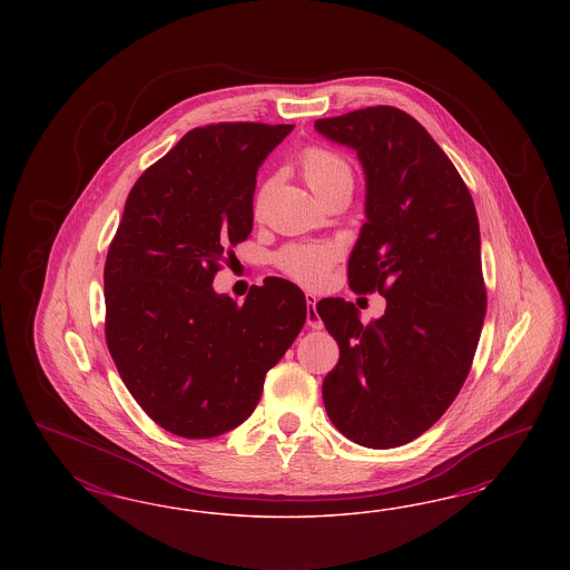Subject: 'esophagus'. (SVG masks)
<instances>
[{"instance_id": "1", "label": "esophagus", "mask_w": 570, "mask_h": 570, "mask_svg": "<svg viewBox=\"0 0 570 570\" xmlns=\"http://www.w3.org/2000/svg\"><path fill=\"white\" fill-rule=\"evenodd\" d=\"M305 301H307V326H309L311 330L324 328V322H322L320 313L315 309V305H317V296L313 293H307L305 294Z\"/></svg>"}]
</instances>
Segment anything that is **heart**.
I'll return each mask as SVG.
<instances>
[{"instance_id":"heart-1","label":"heart","mask_w":570,"mask_h":570,"mask_svg":"<svg viewBox=\"0 0 570 570\" xmlns=\"http://www.w3.org/2000/svg\"><path fill=\"white\" fill-rule=\"evenodd\" d=\"M301 169L315 196L328 190L341 179H351V167L341 158L324 148H307L301 156ZM265 190L257 198V207L263 203ZM334 261V250L326 244H294L277 255V265L284 274L305 284L317 286L328 276L330 265Z\"/></svg>"}]
</instances>
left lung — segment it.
<instances>
[{
	"mask_svg": "<svg viewBox=\"0 0 570 570\" xmlns=\"http://www.w3.org/2000/svg\"><path fill=\"white\" fill-rule=\"evenodd\" d=\"M315 131L362 163L365 224L348 257V284L386 298L384 315L370 324L343 298L317 303L341 348L322 384L324 405L353 443L399 448L448 412L481 338L476 208L448 155L399 108L320 119Z\"/></svg>",
	"mask_w": 570,
	"mask_h": 570,
	"instance_id": "left-lung-1",
	"label": "left lung"
}]
</instances>
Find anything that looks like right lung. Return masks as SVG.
<instances>
[{"mask_svg": "<svg viewBox=\"0 0 570 570\" xmlns=\"http://www.w3.org/2000/svg\"><path fill=\"white\" fill-rule=\"evenodd\" d=\"M294 125L196 127L136 181L104 267L106 343L125 386L165 431L213 439L255 412L265 374L307 320L269 277L244 303L215 293L253 229L257 171Z\"/></svg>", "mask_w": 570, "mask_h": 570, "instance_id": "1", "label": "right lung"}]
</instances>
